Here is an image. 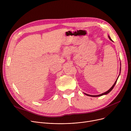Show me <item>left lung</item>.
I'll return each instance as SVG.
<instances>
[{"label":"left lung","mask_w":131,"mask_h":131,"mask_svg":"<svg viewBox=\"0 0 131 131\" xmlns=\"http://www.w3.org/2000/svg\"><path fill=\"white\" fill-rule=\"evenodd\" d=\"M108 37H109V39L111 40H112V39H111V37H110L109 36H108ZM117 79H118V78H117ZM117 79L116 80V81H115V83L114 84V85L112 86V87L109 89V90H108L107 91H106V92H105V93H102V94H99V95H89V94H85L86 95H88V96H90V97H99V96H101V95H104V94H108V93H109L110 92H111L112 90H113V89L114 88V86L115 85V84H116V82H117Z\"/></svg>","instance_id":"obj_1"}]
</instances>
